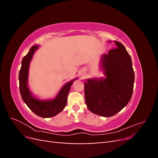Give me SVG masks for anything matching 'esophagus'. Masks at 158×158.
Listing matches in <instances>:
<instances>
[{"mask_svg":"<svg viewBox=\"0 0 158 158\" xmlns=\"http://www.w3.org/2000/svg\"><path fill=\"white\" fill-rule=\"evenodd\" d=\"M85 73H84V72H82V73L81 74V77H82V78H84L85 77Z\"/></svg>","mask_w":158,"mask_h":158,"instance_id":"1","label":"esophagus"}]
</instances>
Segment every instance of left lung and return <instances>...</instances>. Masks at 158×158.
I'll use <instances>...</instances> for the list:
<instances>
[{
	"instance_id": "obj_1",
	"label": "left lung",
	"mask_w": 158,
	"mask_h": 158,
	"mask_svg": "<svg viewBox=\"0 0 158 158\" xmlns=\"http://www.w3.org/2000/svg\"><path fill=\"white\" fill-rule=\"evenodd\" d=\"M114 42L117 48L101 57L104 77L88 78L84 82L87 107L93 113L106 117L116 114L130 102L135 82L131 56L120 42Z\"/></svg>"
}]
</instances>
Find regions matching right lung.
<instances>
[{"label":"right lung","instance_id":"add662e5","mask_svg":"<svg viewBox=\"0 0 158 158\" xmlns=\"http://www.w3.org/2000/svg\"><path fill=\"white\" fill-rule=\"evenodd\" d=\"M39 47L40 45H37L32 46L28 53L22 59L19 73L20 92L23 101L33 113L43 118H49L56 115L64 109L67 103V97L71 85L77 78L65 84L53 99H40L35 97L29 89L27 82L30 62Z\"/></svg>","mask_w":158,"mask_h":158}]
</instances>
